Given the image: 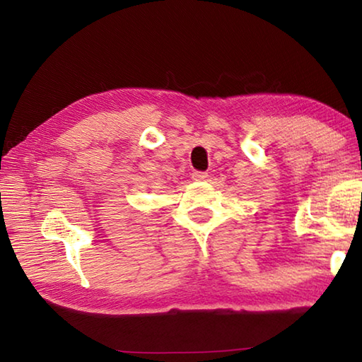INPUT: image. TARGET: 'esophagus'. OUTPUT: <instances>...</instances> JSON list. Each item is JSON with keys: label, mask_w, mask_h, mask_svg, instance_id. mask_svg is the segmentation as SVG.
I'll return each mask as SVG.
<instances>
[{"label": "esophagus", "mask_w": 362, "mask_h": 362, "mask_svg": "<svg viewBox=\"0 0 362 362\" xmlns=\"http://www.w3.org/2000/svg\"><path fill=\"white\" fill-rule=\"evenodd\" d=\"M193 180H196V182H203V180H207V173H199V170H196V173H193Z\"/></svg>", "instance_id": "1"}]
</instances>
